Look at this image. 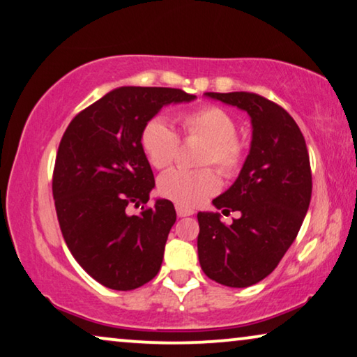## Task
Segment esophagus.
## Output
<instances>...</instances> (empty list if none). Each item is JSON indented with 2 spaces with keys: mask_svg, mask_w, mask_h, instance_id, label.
<instances>
[{
  "mask_svg": "<svg viewBox=\"0 0 357 357\" xmlns=\"http://www.w3.org/2000/svg\"><path fill=\"white\" fill-rule=\"evenodd\" d=\"M175 211H177V215L178 217H187V215H193L195 214L193 209L185 208V206H180V204L175 206Z\"/></svg>",
  "mask_w": 357,
  "mask_h": 357,
  "instance_id": "34e87169",
  "label": "esophagus"
}]
</instances>
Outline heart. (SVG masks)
Segmentation results:
<instances>
[{
  "label": "heart",
  "instance_id": "obj_1",
  "mask_svg": "<svg viewBox=\"0 0 357 357\" xmlns=\"http://www.w3.org/2000/svg\"><path fill=\"white\" fill-rule=\"evenodd\" d=\"M185 138L204 143L201 166H214L224 175H234L240 169L245 148L236 138V121L225 109L203 106L180 117ZM142 148L154 169H167L178 151V137L166 119L153 117L142 130ZM219 188V178L213 169H175L159 178L158 190L164 198L185 208H195Z\"/></svg>",
  "mask_w": 357,
  "mask_h": 357
}]
</instances>
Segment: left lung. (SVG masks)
Returning a JSON list of instances; mask_svg holds the SVG:
<instances>
[{
  "label": "left lung",
  "mask_w": 357,
  "mask_h": 357,
  "mask_svg": "<svg viewBox=\"0 0 357 357\" xmlns=\"http://www.w3.org/2000/svg\"><path fill=\"white\" fill-rule=\"evenodd\" d=\"M251 117L250 154L238 178L213 199L219 213H198V257L217 283L245 288L266 278L296 238L311 203L312 175L306 142L293 117L275 102L248 91L204 93Z\"/></svg>",
  "instance_id": "8db88e82"
}]
</instances>
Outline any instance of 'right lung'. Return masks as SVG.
I'll return each instance as SVG.
<instances>
[{"mask_svg": "<svg viewBox=\"0 0 357 357\" xmlns=\"http://www.w3.org/2000/svg\"><path fill=\"white\" fill-rule=\"evenodd\" d=\"M195 98L178 89L119 86L66 128L53 174L59 227L75 261L111 290H135L161 268L174 204L156 199L138 215L126 209L146 204L154 188L140 140L144 123L162 106Z\"/></svg>", "mask_w": 357, "mask_h": 357, "instance_id": "obj_1", "label": "right lung"}]
</instances>
